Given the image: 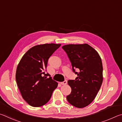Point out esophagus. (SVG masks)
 Segmentation results:
<instances>
[{"instance_id":"esophagus-1","label":"esophagus","mask_w":122,"mask_h":122,"mask_svg":"<svg viewBox=\"0 0 122 122\" xmlns=\"http://www.w3.org/2000/svg\"><path fill=\"white\" fill-rule=\"evenodd\" d=\"M61 84H62V85H66V84H67V80H65L63 82H61Z\"/></svg>"}]
</instances>
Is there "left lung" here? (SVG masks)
<instances>
[{"label":"left lung","instance_id":"left-lung-1","mask_svg":"<svg viewBox=\"0 0 122 122\" xmlns=\"http://www.w3.org/2000/svg\"><path fill=\"white\" fill-rule=\"evenodd\" d=\"M62 48L67 53L73 72L77 75L74 80L68 81L71 92L67 100L76 108H84L93 101L102 84V60L95 49L86 44L67 45ZM76 68L78 72L75 71Z\"/></svg>","mask_w":122,"mask_h":122}]
</instances>
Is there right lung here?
Wrapping results in <instances>:
<instances>
[{"label":"right lung","instance_id":"obj_1","mask_svg":"<svg viewBox=\"0 0 122 122\" xmlns=\"http://www.w3.org/2000/svg\"><path fill=\"white\" fill-rule=\"evenodd\" d=\"M60 44H47L32 47L25 54L16 68L15 79L24 100L34 107L50 100L58 83L45 72L49 57Z\"/></svg>","mask_w":122,"mask_h":122}]
</instances>
